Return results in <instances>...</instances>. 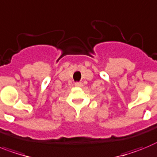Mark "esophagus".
I'll list each match as a JSON object with an SVG mask.
<instances>
[{
	"label": "esophagus",
	"instance_id": "1",
	"mask_svg": "<svg viewBox=\"0 0 157 157\" xmlns=\"http://www.w3.org/2000/svg\"><path fill=\"white\" fill-rule=\"evenodd\" d=\"M75 86L77 87V88H81L83 86V84L81 82H77L75 83Z\"/></svg>",
	"mask_w": 157,
	"mask_h": 157
}]
</instances>
